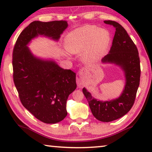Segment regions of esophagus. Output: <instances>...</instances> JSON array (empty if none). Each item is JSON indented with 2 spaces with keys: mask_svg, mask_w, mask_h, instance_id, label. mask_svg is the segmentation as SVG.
Segmentation results:
<instances>
[{
  "mask_svg": "<svg viewBox=\"0 0 152 152\" xmlns=\"http://www.w3.org/2000/svg\"><path fill=\"white\" fill-rule=\"evenodd\" d=\"M81 71H82V73H85V70H83V69H82L81 70ZM77 84L78 85H81V81H79L78 80V82H77ZM82 84V83H81Z\"/></svg>",
  "mask_w": 152,
  "mask_h": 152,
  "instance_id": "34e87169",
  "label": "esophagus"
}]
</instances>
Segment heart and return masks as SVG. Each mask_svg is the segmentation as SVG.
Listing matches in <instances>:
<instances>
[{"mask_svg":"<svg viewBox=\"0 0 152 152\" xmlns=\"http://www.w3.org/2000/svg\"><path fill=\"white\" fill-rule=\"evenodd\" d=\"M110 42V35L106 29L86 26L67 35L64 46L69 53H81L87 63H94L102 56Z\"/></svg>","mask_w":152,"mask_h":152,"instance_id":"heart-1","label":"heart"}]
</instances>
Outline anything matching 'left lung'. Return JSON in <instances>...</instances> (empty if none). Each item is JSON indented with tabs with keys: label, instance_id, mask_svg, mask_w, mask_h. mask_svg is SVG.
<instances>
[{
	"label": "left lung",
	"instance_id": "8db88e82",
	"mask_svg": "<svg viewBox=\"0 0 152 152\" xmlns=\"http://www.w3.org/2000/svg\"><path fill=\"white\" fill-rule=\"evenodd\" d=\"M104 23L115 27L113 44L109 53L102 59L103 63H114L125 72L126 83L120 97L110 101L97 100L84 88L83 93L96 119L110 122L121 118L132 108L140 81V60L135 44L121 24L114 21Z\"/></svg>",
	"mask_w": 152,
	"mask_h": 152
}]
</instances>
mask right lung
<instances>
[{"label":"right lung","instance_id":"right-lung-1","mask_svg":"<svg viewBox=\"0 0 152 152\" xmlns=\"http://www.w3.org/2000/svg\"><path fill=\"white\" fill-rule=\"evenodd\" d=\"M67 21L31 22L17 38L13 52V81L21 104L42 122L54 124L67 115L66 100L76 89V74L53 61L34 56L27 46L39 35L58 40Z\"/></svg>","mask_w":152,"mask_h":152}]
</instances>
